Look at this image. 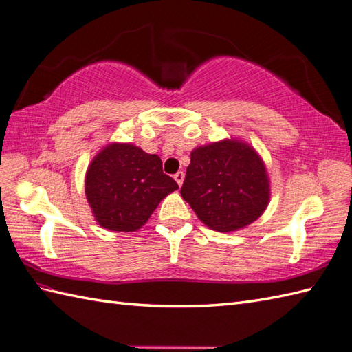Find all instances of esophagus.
Returning a JSON list of instances; mask_svg holds the SVG:
<instances>
[{
  "label": "esophagus",
  "mask_w": 352,
  "mask_h": 352,
  "mask_svg": "<svg viewBox=\"0 0 352 352\" xmlns=\"http://www.w3.org/2000/svg\"><path fill=\"white\" fill-rule=\"evenodd\" d=\"M174 178H175V182L178 183V186H182V184H183V182H184V172H183V170L177 172V174L174 175Z\"/></svg>",
  "instance_id": "obj_1"
}]
</instances>
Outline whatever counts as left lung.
I'll list each match as a JSON object with an SVG mask.
<instances>
[{
	"label": "left lung",
	"instance_id": "left-lung-1",
	"mask_svg": "<svg viewBox=\"0 0 352 352\" xmlns=\"http://www.w3.org/2000/svg\"><path fill=\"white\" fill-rule=\"evenodd\" d=\"M182 197L208 228L233 233L263 214L271 183L256 149L243 140L223 139L190 153Z\"/></svg>",
	"mask_w": 352,
	"mask_h": 352
}]
</instances>
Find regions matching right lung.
<instances>
[{
    "label": "right lung",
    "mask_w": 352,
    "mask_h": 352,
    "mask_svg": "<svg viewBox=\"0 0 352 352\" xmlns=\"http://www.w3.org/2000/svg\"><path fill=\"white\" fill-rule=\"evenodd\" d=\"M177 189L174 178L163 172L160 157L133 144L111 142L86 170V199L98 226L110 231H138Z\"/></svg>",
    "instance_id": "1"
}]
</instances>
